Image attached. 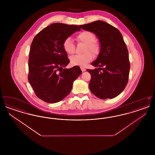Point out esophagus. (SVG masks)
Here are the masks:
<instances>
[{
    "label": "esophagus",
    "mask_w": 155,
    "mask_h": 155,
    "mask_svg": "<svg viewBox=\"0 0 155 155\" xmlns=\"http://www.w3.org/2000/svg\"><path fill=\"white\" fill-rule=\"evenodd\" d=\"M80 68H81V71H82V72L86 71V68H84V67H81Z\"/></svg>",
    "instance_id": "obj_1"
}]
</instances>
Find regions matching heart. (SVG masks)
Instances as JSON below:
<instances>
[{
  "mask_svg": "<svg viewBox=\"0 0 155 155\" xmlns=\"http://www.w3.org/2000/svg\"><path fill=\"white\" fill-rule=\"evenodd\" d=\"M79 42L85 44L84 52L82 54H76L70 58V63L72 65L85 66L94 59L92 52L95 56H97L101 51V45L95 41L96 36L91 31H83L79 33L77 37ZM63 48L67 53L73 54L75 52V45L70 37L66 38L63 42ZM92 52L91 53V52Z\"/></svg>",
  "mask_w": 155,
  "mask_h": 155,
  "instance_id": "obj_1",
  "label": "heart"
}]
</instances>
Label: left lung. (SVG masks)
<instances>
[{
    "mask_svg": "<svg viewBox=\"0 0 155 155\" xmlns=\"http://www.w3.org/2000/svg\"><path fill=\"white\" fill-rule=\"evenodd\" d=\"M80 27L95 34L101 44L99 56L92 63L96 68L87 70L91 75L89 84L91 92L101 99L118 96L128 83L130 69L128 51L121 32L100 20Z\"/></svg>",
    "mask_w": 155,
    "mask_h": 155,
    "instance_id": "8db88e82",
    "label": "left lung"
}]
</instances>
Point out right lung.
<instances>
[{"instance_id": "add662e5", "label": "right lung", "mask_w": 155, "mask_h": 155, "mask_svg": "<svg viewBox=\"0 0 155 155\" xmlns=\"http://www.w3.org/2000/svg\"><path fill=\"white\" fill-rule=\"evenodd\" d=\"M79 26L53 23L34 37L28 59V81L38 97L48 103H56L71 92L73 84L81 74L80 67L64 68L69 63L63 48L64 40Z\"/></svg>"}]
</instances>
